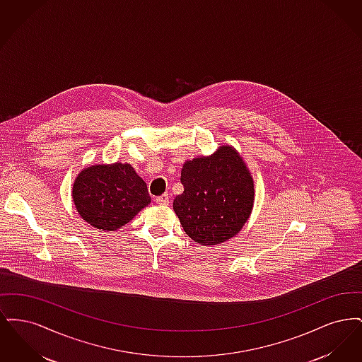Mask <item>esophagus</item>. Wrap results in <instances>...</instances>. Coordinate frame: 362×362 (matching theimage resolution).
<instances>
[{
	"instance_id": "esophagus-1",
	"label": "esophagus",
	"mask_w": 362,
	"mask_h": 362,
	"mask_svg": "<svg viewBox=\"0 0 362 362\" xmlns=\"http://www.w3.org/2000/svg\"><path fill=\"white\" fill-rule=\"evenodd\" d=\"M156 204H158V205H163V206H165V205H168L170 204V194H161V195H158V197H156Z\"/></svg>"
}]
</instances>
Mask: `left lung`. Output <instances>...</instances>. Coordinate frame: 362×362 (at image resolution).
Segmentation results:
<instances>
[{
    "label": "left lung",
    "instance_id": "8db88e82",
    "mask_svg": "<svg viewBox=\"0 0 362 362\" xmlns=\"http://www.w3.org/2000/svg\"><path fill=\"white\" fill-rule=\"evenodd\" d=\"M183 192L173 210L192 240L206 245L233 238L248 220L254 204V183L244 161L230 146L210 157L185 163Z\"/></svg>",
    "mask_w": 362,
    "mask_h": 362
}]
</instances>
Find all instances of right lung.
I'll use <instances>...</instances> for the list:
<instances>
[{
	"instance_id": "add662e5",
	"label": "right lung",
	"mask_w": 362,
	"mask_h": 362,
	"mask_svg": "<svg viewBox=\"0 0 362 362\" xmlns=\"http://www.w3.org/2000/svg\"><path fill=\"white\" fill-rule=\"evenodd\" d=\"M73 201L86 223L114 230L151 202L146 183L130 164L88 167L73 185Z\"/></svg>"
}]
</instances>
